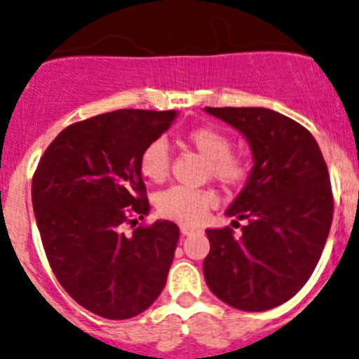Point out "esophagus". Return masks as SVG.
Masks as SVG:
<instances>
[{"label": "esophagus", "instance_id": "obj_1", "mask_svg": "<svg viewBox=\"0 0 359 359\" xmlns=\"http://www.w3.org/2000/svg\"><path fill=\"white\" fill-rule=\"evenodd\" d=\"M180 230H181V235H184V236L191 235V233H197V231H201L197 226H190V224H181Z\"/></svg>", "mask_w": 359, "mask_h": 359}]
</instances>
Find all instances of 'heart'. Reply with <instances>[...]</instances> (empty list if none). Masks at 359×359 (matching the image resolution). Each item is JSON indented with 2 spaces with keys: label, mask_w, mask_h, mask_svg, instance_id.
<instances>
[{
  "label": "heart",
  "mask_w": 359,
  "mask_h": 359,
  "mask_svg": "<svg viewBox=\"0 0 359 359\" xmlns=\"http://www.w3.org/2000/svg\"><path fill=\"white\" fill-rule=\"evenodd\" d=\"M184 145L207 158V176L226 190H240L249 183L254 164L247 155L231 154L230 136L214 126H197L183 136ZM140 171L152 183H162L171 172V154L164 140H154L140 155ZM214 205V195L205 190L172 187L157 197V210L162 217L195 223Z\"/></svg>",
  "instance_id": "b5f03b06"
}]
</instances>
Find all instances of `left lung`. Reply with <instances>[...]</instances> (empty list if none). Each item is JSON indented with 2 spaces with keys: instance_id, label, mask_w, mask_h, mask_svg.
Listing matches in <instances>:
<instances>
[{
  "instance_id": "left-lung-1",
  "label": "left lung",
  "mask_w": 359,
  "mask_h": 359,
  "mask_svg": "<svg viewBox=\"0 0 359 359\" xmlns=\"http://www.w3.org/2000/svg\"><path fill=\"white\" fill-rule=\"evenodd\" d=\"M249 142L254 171L228 216L247 219L205 230L210 292L242 311H266L294 297L315 271L334 217L330 176L311 133L261 107H205ZM238 221H233V226Z\"/></svg>"
}]
</instances>
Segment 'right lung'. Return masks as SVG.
<instances>
[{
    "label": "right lung",
    "instance_id": "1",
    "mask_svg": "<svg viewBox=\"0 0 359 359\" xmlns=\"http://www.w3.org/2000/svg\"><path fill=\"white\" fill-rule=\"evenodd\" d=\"M175 110L124 109L67 126L32 176V207L48 262L65 292L107 320H128L154 304L168 280L180 230L140 224L150 204L140 155ZM131 224L133 233H122Z\"/></svg>",
    "mask_w": 359,
    "mask_h": 359
}]
</instances>
